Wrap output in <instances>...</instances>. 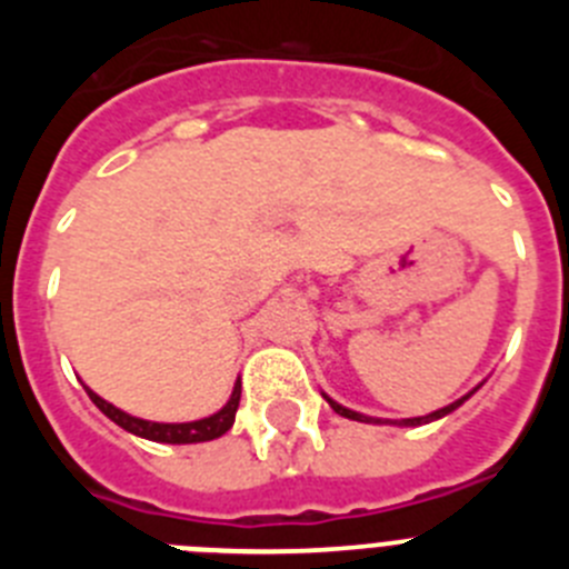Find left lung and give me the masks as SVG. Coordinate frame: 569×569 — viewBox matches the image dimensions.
<instances>
[{"instance_id": "8db88e82", "label": "left lung", "mask_w": 569, "mask_h": 569, "mask_svg": "<svg viewBox=\"0 0 569 569\" xmlns=\"http://www.w3.org/2000/svg\"><path fill=\"white\" fill-rule=\"evenodd\" d=\"M476 390H479V387H476ZM476 390H470V393H467V396H461V399H456L453 405L441 407V410H433V413L419 416V419H401V421L373 419V416H365V413H356V410H347V407H341L339 401H333V399H330V396H325V399H328V405L333 407L336 413H339V416H345V419H353V421H367V425H399V427H419V425H427V421H436V419H441V416H447V413H453L456 407H461V405H465V401L470 399V396L476 393Z\"/></svg>"}]
</instances>
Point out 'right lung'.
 Wrapping results in <instances>:
<instances>
[{
	"label": "right lung",
	"mask_w": 569,
	"mask_h": 569,
	"mask_svg": "<svg viewBox=\"0 0 569 569\" xmlns=\"http://www.w3.org/2000/svg\"><path fill=\"white\" fill-rule=\"evenodd\" d=\"M90 396V401L108 416L110 421L128 430L133 436H142V439L159 441V445H196V441H213L219 436H224L233 427L236 421V410H239V399H241V381L233 385V393H230L228 405L219 410V413L208 416V419L199 421H182V425H164V421H144L136 419V416L124 413L119 407H113L110 401H104L102 396H97L90 387H84Z\"/></svg>",
	"instance_id": "obj_1"
}]
</instances>
